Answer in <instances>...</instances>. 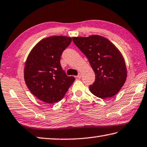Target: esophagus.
<instances>
[{
    "label": "esophagus",
    "instance_id": "esophagus-1",
    "mask_svg": "<svg viewBox=\"0 0 147 147\" xmlns=\"http://www.w3.org/2000/svg\"><path fill=\"white\" fill-rule=\"evenodd\" d=\"M81 77H82V73H80L78 74V75L77 76V78H81Z\"/></svg>",
    "mask_w": 147,
    "mask_h": 147
}]
</instances>
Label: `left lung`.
I'll use <instances>...</instances> for the list:
<instances>
[{"label": "left lung", "mask_w": 147, "mask_h": 147, "mask_svg": "<svg viewBox=\"0 0 147 147\" xmlns=\"http://www.w3.org/2000/svg\"><path fill=\"white\" fill-rule=\"evenodd\" d=\"M73 41L86 56L95 73L90 91L102 99L116 95L127 76L125 60L119 49L107 38L96 34L73 37Z\"/></svg>", "instance_id": "8db88e82"}]
</instances>
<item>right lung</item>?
I'll return each instance as SVG.
<instances>
[{
    "instance_id": "1",
    "label": "right lung",
    "mask_w": 147,
    "mask_h": 147,
    "mask_svg": "<svg viewBox=\"0 0 147 147\" xmlns=\"http://www.w3.org/2000/svg\"><path fill=\"white\" fill-rule=\"evenodd\" d=\"M72 41L71 37L49 36L38 42L29 53L24 67L26 84L34 96L47 103L64 97L75 78L67 76L60 57Z\"/></svg>"
}]
</instances>
